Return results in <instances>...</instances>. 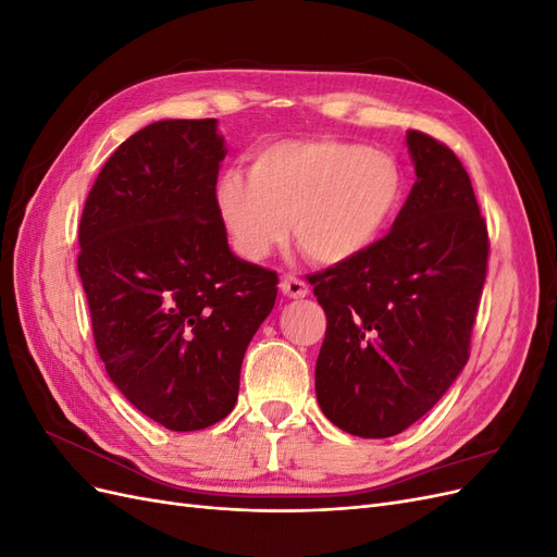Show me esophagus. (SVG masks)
<instances>
[{"mask_svg":"<svg viewBox=\"0 0 557 557\" xmlns=\"http://www.w3.org/2000/svg\"><path fill=\"white\" fill-rule=\"evenodd\" d=\"M281 293L285 297H290V299H301V297L309 295V285L301 278L288 274V276H283V281H281Z\"/></svg>","mask_w":557,"mask_h":557,"instance_id":"obj_1","label":"esophagus"}]
</instances>
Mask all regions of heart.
Returning a JSON list of instances; mask_svg holds the SVG:
<instances>
[{
    "label": "heart",
    "instance_id": "1",
    "mask_svg": "<svg viewBox=\"0 0 557 557\" xmlns=\"http://www.w3.org/2000/svg\"><path fill=\"white\" fill-rule=\"evenodd\" d=\"M404 174L393 156L339 139L281 141L252 156L248 176L230 170L215 205L234 250L264 260L288 237L325 267L358 260L391 230Z\"/></svg>",
    "mask_w": 557,
    "mask_h": 557
}]
</instances>
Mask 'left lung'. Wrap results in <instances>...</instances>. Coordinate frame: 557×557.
Segmentation results:
<instances>
[{"label":"left lung","mask_w":557,"mask_h":557,"mask_svg":"<svg viewBox=\"0 0 557 557\" xmlns=\"http://www.w3.org/2000/svg\"><path fill=\"white\" fill-rule=\"evenodd\" d=\"M416 183L391 232L309 276L325 309L315 397L339 430L385 440L423 418L469 360L487 230L453 150L407 132Z\"/></svg>","instance_id":"8db88e82"}]
</instances>
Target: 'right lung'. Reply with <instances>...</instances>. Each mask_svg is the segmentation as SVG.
Listing matches in <instances>:
<instances>
[{"mask_svg": "<svg viewBox=\"0 0 557 557\" xmlns=\"http://www.w3.org/2000/svg\"><path fill=\"white\" fill-rule=\"evenodd\" d=\"M225 156L215 117L148 125L107 160L78 227L107 374L174 432L234 409L244 352L276 301V274L230 250L215 205Z\"/></svg>", "mask_w": 557, "mask_h": 557, "instance_id": "add662e5", "label": "right lung"}]
</instances>
